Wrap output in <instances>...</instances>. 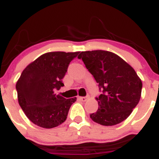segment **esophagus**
Listing matches in <instances>:
<instances>
[{
    "instance_id": "1",
    "label": "esophagus",
    "mask_w": 159,
    "mask_h": 159,
    "mask_svg": "<svg viewBox=\"0 0 159 159\" xmlns=\"http://www.w3.org/2000/svg\"><path fill=\"white\" fill-rule=\"evenodd\" d=\"M88 98H89V96H87V97H79V99L82 100V102H86V100L88 99Z\"/></svg>"
}]
</instances>
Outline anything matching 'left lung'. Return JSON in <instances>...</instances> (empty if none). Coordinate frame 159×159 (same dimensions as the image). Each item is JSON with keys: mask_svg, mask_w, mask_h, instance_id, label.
Returning a JSON list of instances; mask_svg holds the SVG:
<instances>
[{"mask_svg": "<svg viewBox=\"0 0 159 159\" xmlns=\"http://www.w3.org/2000/svg\"><path fill=\"white\" fill-rule=\"evenodd\" d=\"M98 83L102 94L96 98L98 108L90 115L93 121L112 126L128 118L138 104L142 82L131 65L108 51L82 52L78 55Z\"/></svg>", "mask_w": 159, "mask_h": 159, "instance_id": "left-lung-1", "label": "left lung"}]
</instances>
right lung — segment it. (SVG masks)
Instances as JSON below:
<instances>
[{"instance_id":"right-lung-1","label":"right lung","mask_w":159,"mask_h":159,"mask_svg":"<svg viewBox=\"0 0 159 159\" xmlns=\"http://www.w3.org/2000/svg\"><path fill=\"white\" fill-rule=\"evenodd\" d=\"M78 54L79 52L44 53L22 71L16 83L18 103L34 125L52 129L66 120L77 98L66 99L55 94V90L64 86L62 79L69 63Z\"/></svg>"}]
</instances>
